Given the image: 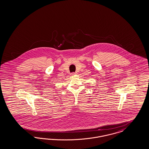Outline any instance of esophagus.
<instances>
[{
    "instance_id": "1",
    "label": "esophagus",
    "mask_w": 149,
    "mask_h": 149,
    "mask_svg": "<svg viewBox=\"0 0 149 149\" xmlns=\"http://www.w3.org/2000/svg\"><path fill=\"white\" fill-rule=\"evenodd\" d=\"M77 74V72H72V73L71 74V75H75V74Z\"/></svg>"
}]
</instances>
